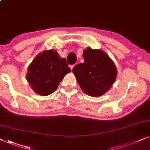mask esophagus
Listing matches in <instances>:
<instances>
[{
	"instance_id": "esophagus-1",
	"label": "esophagus",
	"mask_w": 150,
	"mask_h": 150,
	"mask_svg": "<svg viewBox=\"0 0 150 150\" xmlns=\"http://www.w3.org/2000/svg\"><path fill=\"white\" fill-rule=\"evenodd\" d=\"M74 66H75V65H71V66H70V68H71V71H72V70H73V69Z\"/></svg>"
}]
</instances>
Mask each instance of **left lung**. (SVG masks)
Segmentation results:
<instances>
[{
    "instance_id": "8db88e82",
    "label": "left lung",
    "mask_w": 150,
    "mask_h": 150,
    "mask_svg": "<svg viewBox=\"0 0 150 150\" xmlns=\"http://www.w3.org/2000/svg\"><path fill=\"white\" fill-rule=\"evenodd\" d=\"M84 62L75 66L73 73L81 90L92 97L102 96L115 82L117 69L111 59L101 50L86 48Z\"/></svg>"
}]
</instances>
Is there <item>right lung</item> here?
Segmentation results:
<instances>
[{"mask_svg": "<svg viewBox=\"0 0 150 150\" xmlns=\"http://www.w3.org/2000/svg\"><path fill=\"white\" fill-rule=\"evenodd\" d=\"M71 72L65 58L54 50H45L28 67L26 79L36 93L49 96L56 90L64 76Z\"/></svg>", "mask_w": 150, "mask_h": 150, "instance_id": "add662e5", "label": "right lung"}]
</instances>
